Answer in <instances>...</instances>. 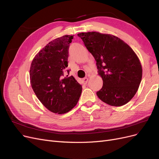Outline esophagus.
Returning <instances> with one entry per match:
<instances>
[{
  "mask_svg": "<svg viewBox=\"0 0 159 159\" xmlns=\"http://www.w3.org/2000/svg\"><path fill=\"white\" fill-rule=\"evenodd\" d=\"M83 81H84V84H87L88 81V78H84V79H83Z\"/></svg>",
  "mask_w": 159,
  "mask_h": 159,
  "instance_id": "1",
  "label": "esophagus"
}]
</instances>
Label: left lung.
I'll use <instances>...</instances> for the list:
<instances>
[{
  "mask_svg": "<svg viewBox=\"0 0 159 159\" xmlns=\"http://www.w3.org/2000/svg\"><path fill=\"white\" fill-rule=\"evenodd\" d=\"M78 36L96 61L103 87L98 97L109 105L120 107L136 94L143 70L135 52L119 38L98 32H81Z\"/></svg>",
  "mask_w": 159,
  "mask_h": 159,
  "instance_id": "1",
  "label": "left lung"
}]
</instances>
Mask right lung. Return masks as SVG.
Wrapping results in <instances>:
<instances>
[{
    "label": "right lung",
    "mask_w": 159,
    "mask_h": 159,
    "mask_svg": "<svg viewBox=\"0 0 159 159\" xmlns=\"http://www.w3.org/2000/svg\"><path fill=\"white\" fill-rule=\"evenodd\" d=\"M74 36L65 35L50 42L31 63L30 80L38 99L51 112L64 114L78 103L82 86L73 76L64 77L68 49ZM69 74V70H67Z\"/></svg>",
    "instance_id": "right-lung-1"
}]
</instances>
